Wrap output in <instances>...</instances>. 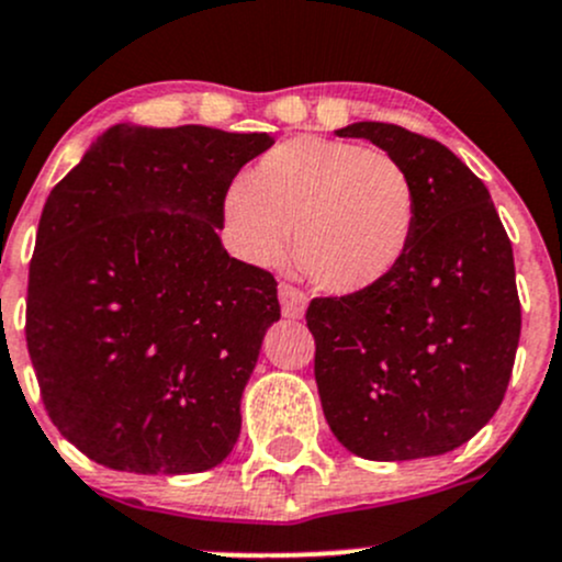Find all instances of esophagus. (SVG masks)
Returning <instances> with one entry per match:
<instances>
[{
  "label": "esophagus",
  "mask_w": 562,
  "mask_h": 562,
  "mask_svg": "<svg viewBox=\"0 0 562 562\" xmlns=\"http://www.w3.org/2000/svg\"><path fill=\"white\" fill-rule=\"evenodd\" d=\"M280 304L285 317H302L304 310H307V293L288 285V282H280Z\"/></svg>",
  "instance_id": "obj_1"
}]
</instances>
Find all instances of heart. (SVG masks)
<instances>
[{"label":"heart","instance_id":"heart-1","mask_svg":"<svg viewBox=\"0 0 562 562\" xmlns=\"http://www.w3.org/2000/svg\"><path fill=\"white\" fill-rule=\"evenodd\" d=\"M225 225L255 266L296 258L323 291H372L394 274L416 231V190L396 157L350 140L302 138L266 151L228 187Z\"/></svg>","mask_w":562,"mask_h":562}]
</instances>
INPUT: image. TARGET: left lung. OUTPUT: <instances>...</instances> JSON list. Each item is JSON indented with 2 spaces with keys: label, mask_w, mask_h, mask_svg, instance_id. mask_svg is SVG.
<instances>
[{
  "label": "left lung",
  "mask_w": 562,
  "mask_h": 562,
  "mask_svg": "<svg viewBox=\"0 0 562 562\" xmlns=\"http://www.w3.org/2000/svg\"><path fill=\"white\" fill-rule=\"evenodd\" d=\"M405 166L416 231L372 291L313 299L315 383L334 438L372 462L440 457L501 407L522 328L514 249L490 190L451 149L386 122H353Z\"/></svg>",
  "instance_id": "left-lung-1"
}]
</instances>
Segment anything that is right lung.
Segmentation results:
<instances>
[{
	"label": "right lung",
	"instance_id": "1",
	"mask_svg": "<svg viewBox=\"0 0 562 562\" xmlns=\"http://www.w3.org/2000/svg\"><path fill=\"white\" fill-rule=\"evenodd\" d=\"M269 133L108 127L37 225L26 345L45 411L94 462L203 473L234 451L271 323L269 271L231 258L223 201Z\"/></svg>",
	"mask_w": 562,
	"mask_h": 562
}]
</instances>
